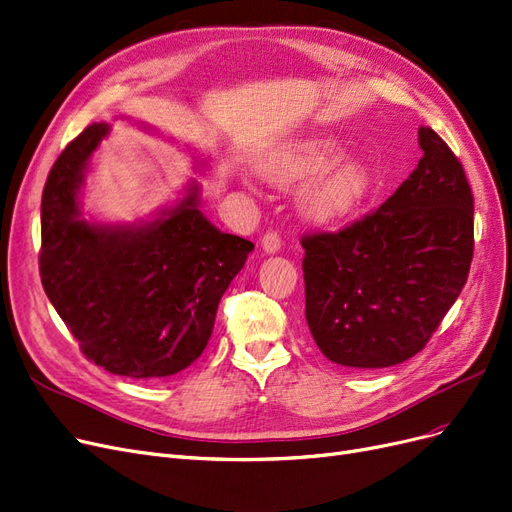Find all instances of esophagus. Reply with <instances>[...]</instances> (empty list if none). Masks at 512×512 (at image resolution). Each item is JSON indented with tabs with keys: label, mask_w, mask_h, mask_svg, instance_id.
Here are the masks:
<instances>
[{
	"label": "esophagus",
	"mask_w": 512,
	"mask_h": 512,
	"mask_svg": "<svg viewBox=\"0 0 512 512\" xmlns=\"http://www.w3.org/2000/svg\"><path fill=\"white\" fill-rule=\"evenodd\" d=\"M280 236L276 234V232H268L266 236L261 238V246H263V251H266L268 255H274V253H278L280 251Z\"/></svg>",
	"instance_id": "1"
}]
</instances>
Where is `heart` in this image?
Returning <instances> with one entry per match:
<instances>
[{"mask_svg": "<svg viewBox=\"0 0 512 512\" xmlns=\"http://www.w3.org/2000/svg\"><path fill=\"white\" fill-rule=\"evenodd\" d=\"M344 145L333 137L314 135L297 139L261 164V175L276 187L304 183L299 208L314 223H335L352 215L371 189L369 168L342 158Z\"/></svg>", "mask_w": 512, "mask_h": 512, "instance_id": "1", "label": "heart"}]
</instances>
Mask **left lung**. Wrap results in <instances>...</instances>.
Returning a JSON list of instances; mask_svg holds the SVG:
<instances>
[{
  "instance_id": "8db88e82",
  "label": "left lung",
  "mask_w": 512,
  "mask_h": 512,
  "mask_svg": "<svg viewBox=\"0 0 512 512\" xmlns=\"http://www.w3.org/2000/svg\"><path fill=\"white\" fill-rule=\"evenodd\" d=\"M418 168L377 211L301 238L306 320L329 361L382 369L418 354L462 293L475 251L464 168L428 126Z\"/></svg>"
}]
</instances>
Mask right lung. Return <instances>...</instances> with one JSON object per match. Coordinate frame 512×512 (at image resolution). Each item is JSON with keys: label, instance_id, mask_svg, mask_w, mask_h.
Returning <instances> with one entry per match:
<instances>
[{"label": "right lung", "instance_id": "1", "mask_svg": "<svg viewBox=\"0 0 512 512\" xmlns=\"http://www.w3.org/2000/svg\"><path fill=\"white\" fill-rule=\"evenodd\" d=\"M90 124L56 158L42 194L40 276L88 361L156 380L192 365L211 339L219 299L255 244L223 234L198 208V185L158 217L90 223L80 213L86 162L107 137Z\"/></svg>", "mask_w": 512, "mask_h": 512}]
</instances>
